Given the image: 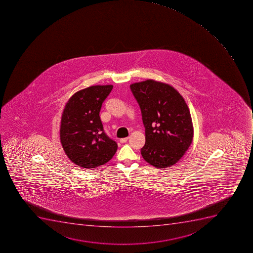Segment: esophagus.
<instances>
[{
	"label": "esophagus",
	"mask_w": 253,
	"mask_h": 253,
	"mask_svg": "<svg viewBox=\"0 0 253 253\" xmlns=\"http://www.w3.org/2000/svg\"><path fill=\"white\" fill-rule=\"evenodd\" d=\"M128 139H129V138H128V137H126V138H121V139H120V142H121L122 143H126V141H127Z\"/></svg>",
	"instance_id": "obj_1"
}]
</instances>
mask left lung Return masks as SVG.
<instances>
[{
  "label": "left lung",
  "instance_id": "left-lung-1",
  "mask_svg": "<svg viewBox=\"0 0 253 253\" xmlns=\"http://www.w3.org/2000/svg\"><path fill=\"white\" fill-rule=\"evenodd\" d=\"M145 127L143 158L156 169L180 161L194 138L189 107L182 96L168 84L147 80L130 84Z\"/></svg>",
  "mask_w": 253,
  "mask_h": 253
}]
</instances>
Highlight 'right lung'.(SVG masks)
<instances>
[{
  "instance_id": "right-lung-1",
  "label": "right lung",
  "mask_w": 253,
  "mask_h": 253,
  "mask_svg": "<svg viewBox=\"0 0 253 253\" xmlns=\"http://www.w3.org/2000/svg\"><path fill=\"white\" fill-rule=\"evenodd\" d=\"M113 85H93L76 92L62 114L59 136L69 160L84 169H94L112 159L115 141L104 131L99 113Z\"/></svg>"
}]
</instances>
